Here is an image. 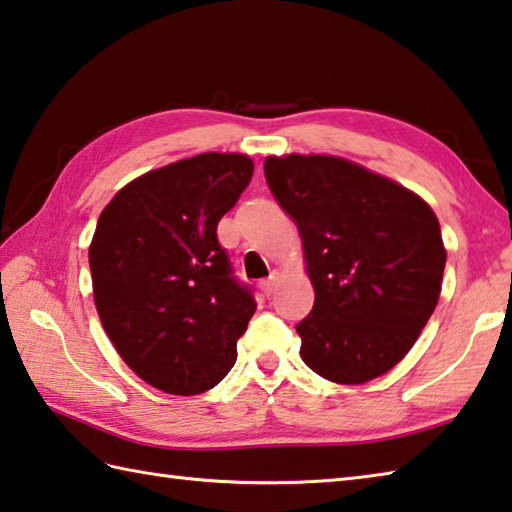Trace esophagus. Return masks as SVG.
Here are the masks:
<instances>
[{
    "label": "esophagus",
    "instance_id": "34e87169",
    "mask_svg": "<svg viewBox=\"0 0 512 512\" xmlns=\"http://www.w3.org/2000/svg\"><path fill=\"white\" fill-rule=\"evenodd\" d=\"M280 280H282V275L275 271V273H271V277H268V280H264L262 284H259V288H262L264 295H271L275 288H277V284H280Z\"/></svg>",
    "mask_w": 512,
    "mask_h": 512
}]
</instances>
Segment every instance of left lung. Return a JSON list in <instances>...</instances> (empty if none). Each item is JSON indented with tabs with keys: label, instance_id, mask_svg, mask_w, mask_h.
<instances>
[{
	"label": "left lung",
	"instance_id": "1",
	"mask_svg": "<svg viewBox=\"0 0 512 512\" xmlns=\"http://www.w3.org/2000/svg\"><path fill=\"white\" fill-rule=\"evenodd\" d=\"M264 174L300 230L315 288L295 324L302 360L340 385L383 376L439 302V219L403 185L336 156H268Z\"/></svg>",
	"mask_w": 512,
	"mask_h": 512
}]
</instances>
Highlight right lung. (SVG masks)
I'll return each mask as SVG.
<instances>
[{"label": "right lung", "mask_w": 512, "mask_h": 512, "mask_svg": "<svg viewBox=\"0 0 512 512\" xmlns=\"http://www.w3.org/2000/svg\"><path fill=\"white\" fill-rule=\"evenodd\" d=\"M250 179L244 154H199L138 176L98 219L89 266L100 322L120 358L167 394L221 383L257 309L217 239Z\"/></svg>", "instance_id": "obj_1"}]
</instances>
